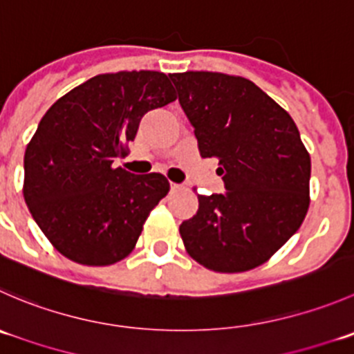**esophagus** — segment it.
<instances>
[{"mask_svg":"<svg viewBox=\"0 0 354 354\" xmlns=\"http://www.w3.org/2000/svg\"><path fill=\"white\" fill-rule=\"evenodd\" d=\"M180 188H181V185H176V183H171V190H180Z\"/></svg>","mask_w":354,"mask_h":354,"instance_id":"esophagus-1","label":"esophagus"}]
</instances>
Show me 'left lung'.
I'll list each match as a JSON object with an SVG mask.
<instances>
[{
  "instance_id": "obj_1",
  "label": "left lung",
  "mask_w": 354,
  "mask_h": 354,
  "mask_svg": "<svg viewBox=\"0 0 354 354\" xmlns=\"http://www.w3.org/2000/svg\"><path fill=\"white\" fill-rule=\"evenodd\" d=\"M198 150L219 160L226 194L198 195L180 225L187 252L204 268L239 273L266 263L299 230L310 207L311 159L296 122L240 75L169 74Z\"/></svg>"
}]
</instances>
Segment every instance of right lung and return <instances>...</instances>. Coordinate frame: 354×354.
Returning <instances> with one entry per match:
<instances>
[{"instance_id": "obj_1", "label": "right lung", "mask_w": 354, "mask_h": 354, "mask_svg": "<svg viewBox=\"0 0 354 354\" xmlns=\"http://www.w3.org/2000/svg\"><path fill=\"white\" fill-rule=\"evenodd\" d=\"M174 100L164 72L121 71L88 79L48 109L24 156V198L62 256L109 266L135 249L169 181L114 160L126 156L143 115Z\"/></svg>"}]
</instances>
